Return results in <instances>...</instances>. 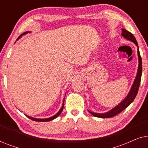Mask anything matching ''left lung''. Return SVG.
Here are the masks:
<instances>
[{"instance_id":"obj_1","label":"left lung","mask_w":148,"mask_h":148,"mask_svg":"<svg viewBox=\"0 0 148 148\" xmlns=\"http://www.w3.org/2000/svg\"><path fill=\"white\" fill-rule=\"evenodd\" d=\"M121 35H122V36H123L125 39L133 42V43L137 46V54H138L139 65L137 75L135 77V79L134 80V82H133V84L132 85L130 92H129L128 95H127L126 98H125L122 102L119 103L116 106L113 108L112 110H110V111H108V112L105 113H96L88 110L89 112H90V114H92L94 116L99 117V118H110V117L116 116V115L122 112L123 110H125L127 107H128L129 105L133 102V101L134 100V99L137 96V92H138L139 84H140L141 82V73H142V61H141V57L140 56V53H139L138 44H137V42L136 39H135V38L134 37V36H133L131 32L127 31V30L122 29V34H121Z\"/></svg>"}]
</instances>
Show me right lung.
<instances>
[{
	"mask_svg": "<svg viewBox=\"0 0 148 148\" xmlns=\"http://www.w3.org/2000/svg\"><path fill=\"white\" fill-rule=\"evenodd\" d=\"M28 32H24V33H23V34H21V35H20V36H19V37H18L17 40H19V38H21L22 36L24 35V34H26L27 33H28ZM64 101H63V104H62V107H61V108H60V110L59 111H58V112L57 113H56V114L55 115H54V116L50 117V118H47V119H36V118H33V117H32V116H27V115H26V116H27L28 118L30 119H31V120H32V121H38V122H47V121H52V120H53V119H56V117H58V116H59V115L60 114V113L62 112V110H63V108H64Z\"/></svg>",
	"mask_w": 148,
	"mask_h": 148,
	"instance_id": "add662e5",
	"label": "right lung"
}]
</instances>
